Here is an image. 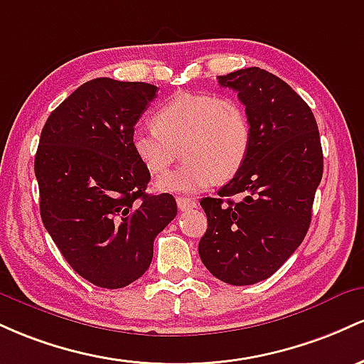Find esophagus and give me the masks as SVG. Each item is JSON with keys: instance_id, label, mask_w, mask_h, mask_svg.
<instances>
[{"instance_id": "obj_1", "label": "esophagus", "mask_w": 364, "mask_h": 364, "mask_svg": "<svg viewBox=\"0 0 364 364\" xmlns=\"http://www.w3.org/2000/svg\"><path fill=\"white\" fill-rule=\"evenodd\" d=\"M177 206L181 211H187V210H193L196 208V201L194 199L189 198H177Z\"/></svg>"}]
</instances>
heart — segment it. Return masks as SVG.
Here are the masks:
<instances>
[{"label": "heart", "instance_id": "1", "mask_svg": "<svg viewBox=\"0 0 364 364\" xmlns=\"http://www.w3.org/2000/svg\"><path fill=\"white\" fill-rule=\"evenodd\" d=\"M134 153L146 170L161 175L178 158L186 163L158 181L161 193L194 194L242 168L251 148V122L232 97L181 92L153 115V127H136Z\"/></svg>", "mask_w": 364, "mask_h": 364}]
</instances>
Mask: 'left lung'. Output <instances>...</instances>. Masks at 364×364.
<instances>
[{
  "label": "left lung",
  "mask_w": 364,
  "mask_h": 364,
  "mask_svg": "<svg viewBox=\"0 0 364 364\" xmlns=\"http://www.w3.org/2000/svg\"><path fill=\"white\" fill-rule=\"evenodd\" d=\"M218 84L234 89L246 106L251 148L218 198L201 199L208 228L199 256L216 279L252 285L273 275L303 242L323 151L311 108L277 75L251 67L220 75Z\"/></svg>",
  "instance_id": "left-lung-1"
}]
</instances>
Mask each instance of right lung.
<instances>
[{
	"label": "right lung",
	"mask_w": 364,
	"mask_h": 364,
	"mask_svg": "<svg viewBox=\"0 0 364 364\" xmlns=\"http://www.w3.org/2000/svg\"><path fill=\"white\" fill-rule=\"evenodd\" d=\"M156 91L146 82L92 79L41 132V218L68 264L97 287H127L144 275L154 239L177 215L171 194H146L151 175L130 144Z\"/></svg>",
	"instance_id": "obj_1"
}]
</instances>
